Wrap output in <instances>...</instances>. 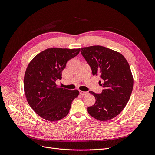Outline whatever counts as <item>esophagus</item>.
I'll return each mask as SVG.
<instances>
[{"label":"esophagus","mask_w":155,"mask_h":155,"mask_svg":"<svg viewBox=\"0 0 155 155\" xmlns=\"http://www.w3.org/2000/svg\"><path fill=\"white\" fill-rule=\"evenodd\" d=\"M80 94L81 95H85L88 94L87 92H84V91H80Z\"/></svg>","instance_id":"1"}]
</instances>
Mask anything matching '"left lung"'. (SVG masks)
<instances>
[{"instance_id":"1","label":"left lung","mask_w":155,"mask_h":155,"mask_svg":"<svg viewBox=\"0 0 155 155\" xmlns=\"http://www.w3.org/2000/svg\"><path fill=\"white\" fill-rule=\"evenodd\" d=\"M80 52L92 75H100L104 88L101 94L89 92L96 101L88 112L101 121L112 119L124 109L132 93L134 81L129 63L123 54L101 46L80 48Z\"/></svg>"}]
</instances>
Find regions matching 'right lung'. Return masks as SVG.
<instances>
[{"mask_svg": "<svg viewBox=\"0 0 155 155\" xmlns=\"http://www.w3.org/2000/svg\"><path fill=\"white\" fill-rule=\"evenodd\" d=\"M80 49L48 48L38 54L29 63L24 78V92L30 107L38 116L49 121L66 116L78 90L70 91L56 85L61 78L67 63Z\"/></svg>", "mask_w": 155, "mask_h": 155, "instance_id": "obj_1", "label": "right lung"}]
</instances>
